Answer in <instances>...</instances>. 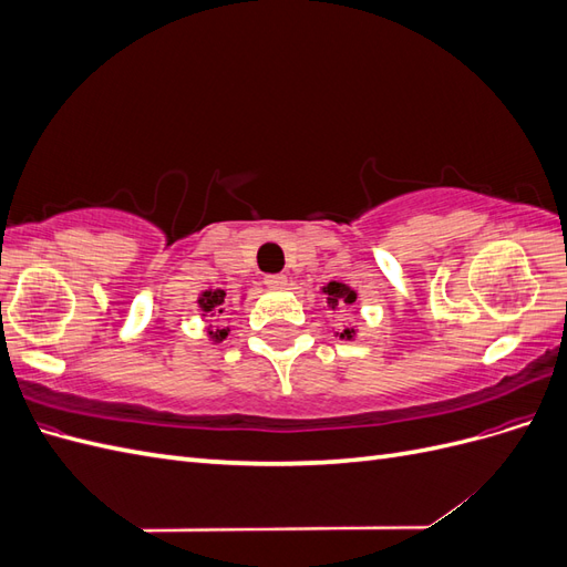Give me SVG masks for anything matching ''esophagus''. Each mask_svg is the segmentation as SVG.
I'll use <instances>...</instances> for the list:
<instances>
[{
	"instance_id": "34e87169",
	"label": "esophagus",
	"mask_w": 567,
	"mask_h": 567,
	"mask_svg": "<svg viewBox=\"0 0 567 567\" xmlns=\"http://www.w3.org/2000/svg\"><path fill=\"white\" fill-rule=\"evenodd\" d=\"M286 284H288V279L284 277V274H267L265 277V286L271 290H281V288H286Z\"/></svg>"
}]
</instances>
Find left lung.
Returning <instances> with one entry per match:
<instances>
[{
    "label": "left lung",
    "instance_id": "1",
    "mask_svg": "<svg viewBox=\"0 0 567 567\" xmlns=\"http://www.w3.org/2000/svg\"><path fill=\"white\" fill-rule=\"evenodd\" d=\"M321 293L326 296V305H329L331 310H338V307H342V305H354V300H357V290H352L348 284H338V281L326 284L321 288ZM354 333H357L354 329H342L338 336L352 340Z\"/></svg>",
    "mask_w": 567,
    "mask_h": 567
}]
</instances>
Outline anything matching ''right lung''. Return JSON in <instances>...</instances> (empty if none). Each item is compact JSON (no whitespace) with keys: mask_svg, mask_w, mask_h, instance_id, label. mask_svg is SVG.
Masks as SVG:
<instances>
[{"mask_svg":"<svg viewBox=\"0 0 567 567\" xmlns=\"http://www.w3.org/2000/svg\"><path fill=\"white\" fill-rule=\"evenodd\" d=\"M225 298H227V293H225V290H221V288L203 290L200 298H198V307H200V310H203L205 315L219 317V315H225V310H227ZM208 336H210L213 342H221V340H225V338L229 336V326H227V329H208Z\"/></svg>","mask_w":567,"mask_h":567,"instance_id":"right-lung-1","label":"right lung"}]
</instances>
